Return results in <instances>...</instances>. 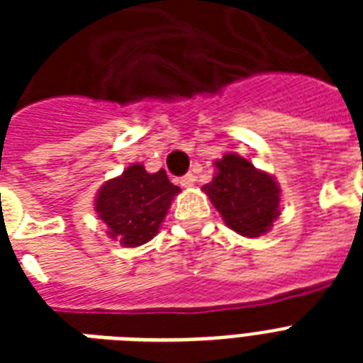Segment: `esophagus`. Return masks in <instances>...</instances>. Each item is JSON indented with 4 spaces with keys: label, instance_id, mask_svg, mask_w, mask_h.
Here are the masks:
<instances>
[{
    "label": "esophagus",
    "instance_id": "34e87169",
    "mask_svg": "<svg viewBox=\"0 0 363 363\" xmlns=\"http://www.w3.org/2000/svg\"><path fill=\"white\" fill-rule=\"evenodd\" d=\"M196 181H198V177L194 175V173H186V175H184V177H181V184L184 188L194 186V184H196Z\"/></svg>",
    "mask_w": 363,
    "mask_h": 363
}]
</instances>
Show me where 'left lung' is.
<instances>
[{"label": "left lung", "instance_id": "1", "mask_svg": "<svg viewBox=\"0 0 363 363\" xmlns=\"http://www.w3.org/2000/svg\"><path fill=\"white\" fill-rule=\"evenodd\" d=\"M216 175L203 192L233 232L259 238L271 230L281 211V188L265 171L256 169L238 154L215 162Z\"/></svg>", "mask_w": 363, "mask_h": 363}]
</instances>
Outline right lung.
I'll return each instance as SVG.
<instances>
[{
	"label": "right lung",
	"mask_w": 363,
	"mask_h": 363,
	"mask_svg": "<svg viewBox=\"0 0 363 363\" xmlns=\"http://www.w3.org/2000/svg\"><path fill=\"white\" fill-rule=\"evenodd\" d=\"M179 192L181 188L171 184L164 169L147 173L145 165L133 164L101 186L96 211L109 228V238L124 247H139L158 233Z\"/></svg>",
	"instance_id": "add662e5"
}]
</instances>
